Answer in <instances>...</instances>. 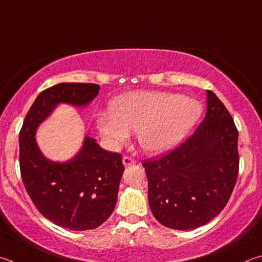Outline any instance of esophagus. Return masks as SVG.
<instances>
[{
  "label": "esophagus",
  "mask_w": 262,
  "mask_h": 262,
  "mask_svg": "<svg viewBox=\"0 0 262 262\" xmlns=\"http://www.w3.org/2000/svg\"><path fill=\"white\" fill-rule=\"evenodd\" d=\"M122 163H123V165L126 166V167H129V166L135 165L137 161H136V159L132 158V157H129V156H125L122 158Z\"/></svg>",
  "instance_id": "1"
}]
</instances>
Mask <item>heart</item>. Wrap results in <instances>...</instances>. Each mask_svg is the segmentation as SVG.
<instances>
[{
    "label": "heart",
    "mask_w": 262,
    "mask_h": 262,
    "mask_svg": "<svg viewBox=\"0 0 262 262\" xmlns=\"http://www.w3.org/2000/svg\"><path fill=\"white\" fill-rule=\"evenodd\" d=\"M112 113H99L97 126L113 144L137 130L141 146L160 154L178 144L202 115V105L183 95L158 92H130L112 103Z\"/></svg>",
    "instance_id": "b5f03b06"
}]
</instances>
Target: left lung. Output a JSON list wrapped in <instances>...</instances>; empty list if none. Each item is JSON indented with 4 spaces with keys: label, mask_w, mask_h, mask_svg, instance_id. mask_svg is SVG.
<instances>
[{
    "label": "left lung",
    "mask_w": 262,
    "mask_h": 262,
    "mask_svg": "<svg viewBox=\"0 0 262 262\" xmlns=\"http://www.w3.org/2000/svg\"><path fill=\"white\" fill-rule=\"evenodd\" d=\"M149 205L170 229L206 225L223 208L239 168L238 130L220 99L207 90L206 115L192 135L168 154L144 160Z\"/></svg>",
    "instance_id": "obj_1"
}]
</instances>
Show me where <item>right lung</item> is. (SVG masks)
Returning <instances> with one entry per match:
<instances>
[{
    "label": "right lung",
    "mask_w": 262,
    "mask_h": 262,
    "mask_svg": "<svg viewBox=\"0 0 262 262\" xmlns=\"http://www.w3.org/2000/svg\"><path fill=\"white\" fill-rule=\"evenodd\" d=\"M98 90V84L81 82L45 89L28 110L19 133V166L28 196L42 215L70 230L95 229L111 215L125 169L121 155L105 151L85 137L73 160L51 163L41 155L34 135L57 104L84 105Z\"/></svg>",
    "instance_id": "obj_1"
}]
</instances>
